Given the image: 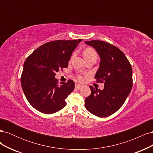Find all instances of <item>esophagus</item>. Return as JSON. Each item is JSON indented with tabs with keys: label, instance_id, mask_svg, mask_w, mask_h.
<instances>
[{
	"label": "esophagus",
	"instance_id": "obj_1",
	"mask_svg": "<svg viewBox=\"0 0 153 153\" xmlns=\"http://www.w3.org/2000/svg\"><path fill=\"white\" fill-rule=\"evenodd\" d=\"M82 87V86L81 85H79V84H76L75 85V88H76V89H78H78H80Z\"/></svg>",
	"mask_w": 153,
	"mask_h": 153
}]
</instances>
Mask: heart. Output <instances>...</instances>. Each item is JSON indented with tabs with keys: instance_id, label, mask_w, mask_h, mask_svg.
Returning a JSON list of instances; mask_svg holds the SVG:
<instances>
[{
	"instance_id": "1",
	"label": "heart",
	"mask_w": 153,
	"mask_h": 153,
	"mask_svg": "<svg viewBox=\"0 0 153 153\" xmlns=\"http://www.w3.org/2000/svg\"><path fill=\"white\" fill-rule=\"evenodd\" d=\"M83 54H84V57L85 59H86L87 58H89V57H97V53L96 52V51L91 48H86L84 51V53H83ZM77 79L78 81L83 82L84 80V78L82 75H77Z\"/></svg>"
}]
</instances>
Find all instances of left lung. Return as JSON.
I'll return each instance as SVG.
<instances>
[{"mask_svg":"<svg viewBox=\"0 0 153 153\" xmlns=\"http://www.w3.org/2000/svg\"><path fill=\"white\" fill-rule=\"evenodd\" d=\"M85 43L93 47L100 57L94 78L104 83V89L90 86L91 94L85 100L86 109L100 117L116 112L129 94L133 86L132 68L122 51L105 41L92 40Z\"/></svg>","mask_w":153,"mask_h":153,"instance_id":"obj_1","label":"left lung"}]
</instances>
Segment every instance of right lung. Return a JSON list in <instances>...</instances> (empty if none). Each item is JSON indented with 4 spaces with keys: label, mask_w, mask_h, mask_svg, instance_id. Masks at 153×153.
Returning a JSON list of instances; mask_svg holds the SVG:
<instances>
[{
    "label": "right lung",
    "mask_w": 153,
    "mask_h": 153,
    "mask_svg": "<svg viewBox=\"0 0 153 153\" xmlns=\"http://www.w3.org/2000/svg\"><path fill=\"white\" fill-rule=\"evenodd\" d=\"M82 39L57 40L43 44L27 58L21 76V85L29 103L39 112L51 114L66 106L65 99L75 88L72 80L58 82L55 76L68 68L74 50Z\"/></svg>",
    "instance_id": "add662e5"
}]
</instances>
